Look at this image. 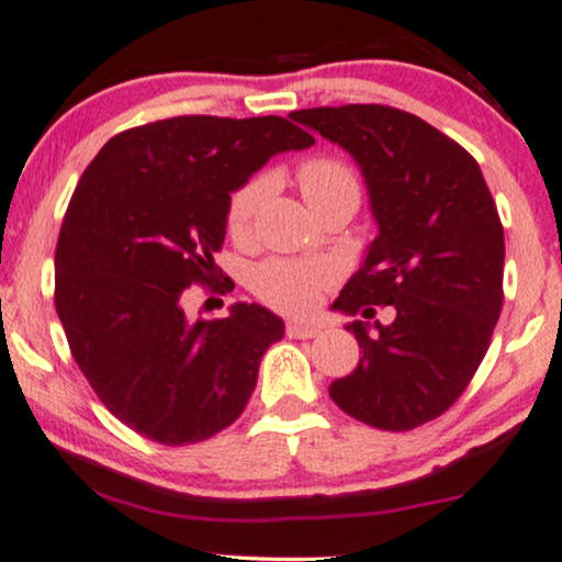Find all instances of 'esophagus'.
I'll return each mask as SVG.
<instances>
[{"instance_id":"obj_1","label":"esophagus","mask_w":562,"mask_h":562,"mask_svg":"<svg viewBox=\"0 0 562 562\" xmlns=\"http://www.w3.org/2000/svg\"><path fill=\"white\" fill-rule=\"evenodd\" d=\"M321 325H315V323H289L286 325V336L289 338H315V336H321Z\"/></svg>"}]
</instances>
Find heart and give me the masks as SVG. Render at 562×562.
<instances>
[{
	"label": "heart",
	"instance_id": "obj_1",
	"mask_svg": "<svg viewBox=\"0 0 562 562\" xmlns=\"http://www.w3.org/2000/svg\"><path fill=\"white\" fill-rule=\"evenodd\" d=\"M296 179H300V190L307 205H317L330 198H351L359 203V192H362L355 171L336 158H310L300 166ZM262 198H266V179L262 177L249 179L234 192L226 211V226L234 237H245L249 232ZM328 281L330 270L321 262H296L283 258L266 260L252 273L255 294L270 307L292 315L313 310Z\"/></svg>",
	"mask_w": 562,
	"mask_h": 562
}]
</instances>
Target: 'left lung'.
Masks as SVG:
<instances>
[{
    "label": "left lung",
    "mask_w": 562,
    "mask_h": 562,
    "mask_svg": "<svg viewBox=\"0 0 562 562\" xmlns=\"http://www.w3.org/2000/svg\"><path fill=\"white\" fill-rule=\"evenodd\" d=\"M338 143L362 169L378 237L334 310L393 323L346 325L359 364L334 380L349 417L406 432L440 417L467 391L503 310L505 239L480 164L419 116L349 103L289 114Z\"/></svg>",
    "instance_id": "1"
}]
</instances>
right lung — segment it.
Masks as SVG:
<instances>
[{"label": "right lung", "mask_w": 562, "mask_h": 562, "mask_svg": "<svg viewBox=\"0 0 562 562\" xmlns=\"http://www.w3.org/2000/svg\"><path fill=\"white\" fill-rule=\"evenodd\" d=\"M315 143L283 116H175L114 135L82 171L54 255V304L101 404L143 438L190 446L245 412L283 321L237 302L190 321L187 286L226 292L213 260L232 192Z\"/></svg>", "instance_id": "add662e5"}]
</instances>
